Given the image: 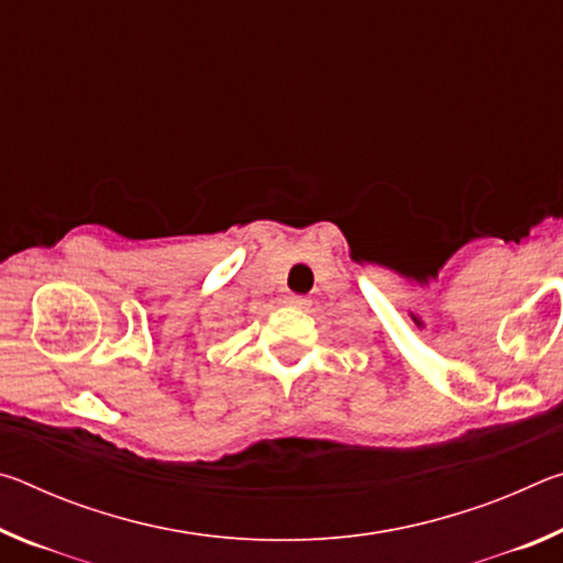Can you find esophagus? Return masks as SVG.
<instances>
[{
	"mask_svg": "<svg viewBox=\"0 0 563 563\" xmlns=\"http://www.w3.org/2000/svg\"><path fill=\"white\" fill-rule=\"evenodd\" d=\"M283 305H288V308H298V310H302V308H308L310 300H308V298H302V295H288V298H283Z\"/></svg>",
	"mask_w": 563,
	"mask_h": 563,
	"instance_id": "obj_1",
	"label": "esophagus"
}]
</instances>
